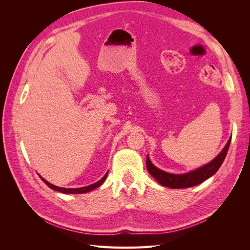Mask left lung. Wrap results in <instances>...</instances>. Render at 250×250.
<instances>
[{
    "instance_id": "left-lung-1",
    "label": "left lung",
    "mask_w": 250,
    "mask_h": 250,
    "mask_svg": "<svg viewBox=\"0 0 250 250\" xmlns=\"http://www.w3.org/2000/svg\"><path fill=\"white\" fill-rule=\"evenodd\" d=\"M231 138L226 143L225 147L222 151L219 153L213 161H210L208 164L202 166V167L193 170L191 172L184 173V174H172L165 172L161 169L156 168L155 166L151 163L149 156L147 155L146 166L147 170L151 174V176L155 178L158 184L170 188H191L194 186H197L204 180H207L221 167L222 163L224 162V158L228 154V151L230 145Z\"/></svg>"
}]
</instances>
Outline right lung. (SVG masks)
I'll use <instances>...</instances> for the list:
<instances>
[{
  "instance_id": "1",
  "label": "right lung",
  "mask_w": 250,
  "mask_h": 250,
  "mask_svg": "<svg viewBox=\"0 0 250 250\" xmlns=\"http://www.w3.org/2000/svg\"><path fill=\"white\" fill-rule=\"evenodd\" d=\"M107 174H108V172H107L106 174H105V175H104L100 180H98L97 183H95V184H93V185H89V186H86V187H82V188H66L56 187V186H54V185L50 184L49 181H47L46 179L42 178L41 175H40V177L42 178V180L43 181L44 184H46L50 188H52V190H54V191H57V192H60V193H63V194H83V193H87V192L93 191V190H95V188H97L98 187L102 186V184L104 183L105 179H106V177H107Z\"/></svg>"
}]
</instances>
